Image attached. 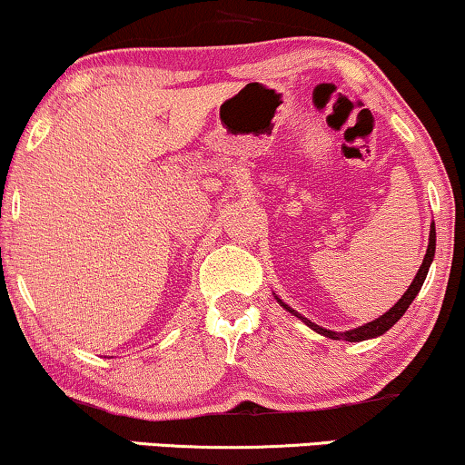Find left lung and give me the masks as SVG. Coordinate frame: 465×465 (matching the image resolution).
<instances>
[{
  "mask_svg": "<svg viewBox=\"0 0 465 465\" xmlns=\"http://www.w3.org/2000/svg\"><path fill=\"white\" fill-rule=\"evenodd\" d=\"M433 252H436V227L431 225V232H429L427 255H425V260H422V266L419 268V272H416V276H414L412 285H410L408 292L403 293L401 301H399L392 309L386 311L384 315H380L378 320L369 322V324H364V326H361V328H354V331H348V332H332V331H326V328H320L317 324H313V322L304 320V317H302V322H307V326L313 328L315 332L324 334V337H328V339L364 341V339H371V337H380V334H384L386 331H389L391 326H395L397 322L401 320V315L405 313V311H408L410 304H412V301L416 298V293L420 292L422 283H425V276H427V272H429V266H431V262H433ZM279 302H281V301H279ZM281 304H283V302H281ZM283 307H285L287 311H292L290 307H287V304H283ZM292 313H293V311H292ZM296 315H298V313H296ZM298 317H301V315H298Z\"/></svg>",
  "mask_w": 465,
  "mask_h": 465,
  "instance_id": "left-lung-1",
  "label": "left lung"
}]
</instances>
